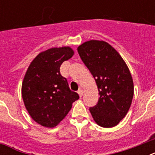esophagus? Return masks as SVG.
<instances>
[{"label":"esophagus","instance_id":"obj_1","mask_svg":"<svg viewBox=\"0 0 155 155\" xmlns=\"http://www.w3.org/2000/svg\"><path fill=\"white\" fill-rule=\"evenodd\" d=\"M78 93H79V96H80V97H82L83 94H84V90H83L82 88H80V89H79V91H78Z\"/></svg>","mask_w":155,"mask_h":155}]
</instances>
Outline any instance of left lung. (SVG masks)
<instances>
[{"mask_svg": "<svg viewBox=\"0 0 155 155\" xmlns=\"http://www.w3.org/2000/svg\"><path fill=\"white\" fill-rule=\"evenodd\" d=\"M77 50L99 91L98 103L89 108L92 118L101 127H114L132 104L134 87L130 69L120 54L102 40L87 41Z\"/></svg>", "mask_w": 155, "mask_h": 155, "instance_id": "obj_1", "label": "left lung"}]
</instances>
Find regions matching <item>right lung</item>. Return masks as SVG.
Returning a JSON list of instances; mask_svg holds the SVG:
<instances>
[{
  "label": "right lung",
  "instance_id": "add662e5",
  "mask_svg": "<svg viewBox=\"0 0 155 155\" xmlns=\"http://www.w3.org/2000/svg\"><path fill=\"white\" fill-rule=\"evenodd\" d=\"M73 55L70 47H53L38 54L27 68L21 84L23 102L31 118L42 126L55 127L80 98L59 71Z\"/></svg>",
  "mask_w": 155,
  "mask_h": 155
}]
</instances>
